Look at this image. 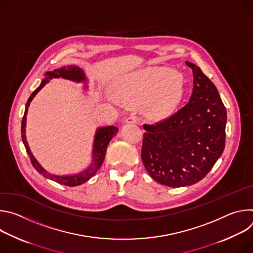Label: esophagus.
<instances>
[{"label":"esophagus","mask_w":253,"mask_h":253,"mask_svg":"<svg viewBox=\"0 0 253 253\" xmlns=\"http://www.w3.org/2000/svg\"><path fill=\"white\" fill-rule=\"evenodd\" d=\"M137 121H138V119H137V117H136L135 115H130V116L125 120L126 123H137Z\"/></svg>","instance_id":"esophagus-1"}]
</instances>
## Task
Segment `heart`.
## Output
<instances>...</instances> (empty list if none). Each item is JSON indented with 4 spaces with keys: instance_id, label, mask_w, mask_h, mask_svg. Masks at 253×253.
I'll return each instance as SVG.
<instances>
[{
    "instance_id": "obj_1",
    "label": "heart",
    "mask_w": 253,
    "mask_h": 253,
    "mask_svg": "<svg viewBox=\"0 0 253 253\" xmlns=\"http://www.w3.org/2000/svg\"><path fill=\"white\" fill-rule=\"evenodd\" d=\"M111 90L118 100L136 105L143 103L148 116L159 118L181 101L185 83L172 70H142L118 77Z\"/></svg>"
}]
</instances>
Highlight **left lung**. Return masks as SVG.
Instances as JSON below:
<instances>
[{"label":"left lung","mask_w":253,"mask_h":253,"mask_svg":"<svg viewBox=\"0 0 253 253\" xmlns=\"http://www.w3.org/2000/svg\"><path fill=\"white\" fill-rule=\"evenodd\" d=\"M187 103L170 117L144 124L141 158L156 182L169 187L197 183L211 170L225 147L227 113L219 93L199 67Z\"/></svg>","instance_id":"obj_1"}]
</instances>
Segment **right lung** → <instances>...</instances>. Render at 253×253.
<instances>
[{
	"instance_id": "right-lung-1",
	"label": "right lung",
	"mask_w": 253,
	"mask_h": 253,
	"mask_svg": "<svg viewBox=\"0 0 253 253\" xmlns=\"http://www.w3.org/2000/svg\"><path fill=\"white\" fill-rule=\"evenodd\" d=\"M46 78L41 82L40 86L36 89L31 96L29 97L27 103H26V108H25V113H24V117L22 120V126H21V134H22V140L25 145L26 151L30 157L31 163L34 166V168L37 170L40 174H42L45 178H48L50 180H53V181L59 183V184H63L66 186H78L81 185L82 183L88 181V180L94 176V174L98 171V169L101 167L104 158H105V154H106V150L108 147V144L111 141V139L117 134L118 132V128L116 126H107V127H99L96 130L95 133V137H94V143H93V150H92V161L91 164L84 169L83 171L76 173V174H72V175H55L52 174L50 172H48L39 162L38 160L35 158V156L33 155V153L30 150L29 144L26 138V122H27V113H28V109L30 103L32 102V100L34 99V97L38 94V92L46 85L50 82V80H52L53 78H63L66 80H71L76 83H84V87L86 89H88L87 86V78L86 75L84 73L83 69H81L78 66L75 65H70L68 67H62L60 69H56L54 71H50L47 72L45 74Z\"/></svg>"
}]
</instances>
